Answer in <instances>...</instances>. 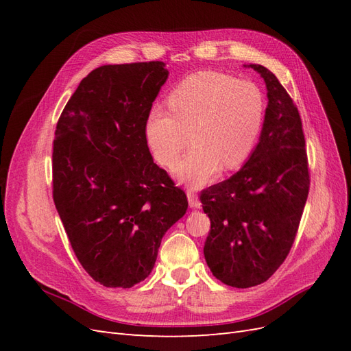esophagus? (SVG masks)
<instances>
[{
	"mask_svg": "<svg viewBox=\"0 0 351 351\" xmlns=\"http://www.w3.org/2000/svg\"><path fill=\"white\" fill-rule=\"evenodd\" d=\"M187 199H189L190 208H193V209L200 208V202H199L197 195H196V192H195L193 189H189V190H187Z\"/></svg>",
	"mask_w": 351,
	"mask_h": 351,
	"instance_id": "esophagus-1",
	"label": "esophagus"
}]
</instances>
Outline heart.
<instances>
[{"instance_id":"heart-1","label":"heart","mask_w":351,"mask_h":351,"mask_svg":"<svg viewBox=\"0 0 351 351\" xmlns=\"http://www.w3.org/2000/svg\"><path fill=\"white\" fill-rule=\"evenodd\" d=\"M168 110L152 108L145 120L146 143L158 164L171 167L190 141L193 147L174 167V176L200 187L219 165H241L256 146L263 124L261 89L218 71L190 74L168 95Z\"/></svg>"}]
</instances>
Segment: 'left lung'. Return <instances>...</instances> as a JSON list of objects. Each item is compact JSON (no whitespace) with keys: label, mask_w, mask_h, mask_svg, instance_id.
I'll list each match as a JSON object with an SVG mask.
<instances>
[{"label":"left lung","mask_w":351,"mask_h":351,"mask_svg":"<svg viewBox=\"0 0 351 351\" xmlns=\"http://www.w3.org/2000/svg\"><path fill=\"white\" fill-rule=\"evenodd\" d=\"M247 67L268 90L259 143L236 174L200 193L210 219L206 263L215 278L236 289L265 282L285 261L311 184L299 110L274 73Z\"/></svg>","instance_id":"8db88e82"}]
</instances>
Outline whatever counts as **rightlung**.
<instances>
[{
  "label": "right lung",
  "mask_w": 351,
  "mask_h": 351,
  "mask_svg": "<svg viewBox=\"0 0 351 351\" xmlns=\"http://www.w3.org/2000/svg\"><path fill=\"white\" fill-rule=\"evenodd\" d=\"M167 79L162 61L101 66L80 82L57 123L54 204L82 267L105 287L143 281L167 230L189 206L145 137Z\"/></svg>",
  "instance_id": "1"
}]
</instances>
